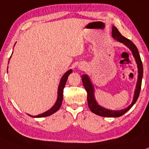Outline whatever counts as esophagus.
Segmentation results:
<instances>
[{
	"mask_svg": "<svg viewBox=\"0 0 149 149\" xmlns=\"http://www.w3.org/2000/svg\"><path fill=\"white\" fill-rule=\"evenodd\" d=\"M78 69H80V70H84V69H86V65L83 63H80L78 65Z\"/></svg>",
	"mask_w": 149,
	"mask_h": 149,
	"instance_id": "1",
	"label": "esophagus"
}]
</instances>
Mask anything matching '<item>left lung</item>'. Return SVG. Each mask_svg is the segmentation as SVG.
<instances>
[{
	"mask_svg": "<svg viewBox=\"0 0 149 149\" xmlns=\"http://www.w3.org/2000/svg\"><path fill=\"white\" fill-rule=\"evenodd\" d=\"M112 37L115 40H118V42H122V44L125 45V46H127L131 51L133 57H134L135 60V62H136V64L137 65L138 76H137V84L136 86H135L134 95H133V99L131 104L129 107H127V108L117 111L110 110V109H107L104 108V107L100 106V105L98 104L96 100H95L94 86L93 84H92V82L89 76L86 74H83L82 75L81 78H82V84H83V86H84V88H85L86 92H87L88 106L89 107L90 110L91 111V112H93V113L96 115H98L100 116L109 117V118H118V117L122 116L126 112H127L133 106V104L136 102L138 98L141 89V85H142V80L143 77V65L142 61H141L140 54H139L138 49H137L136 46L133 44L132 41L124 37L119 32V31L115 26H113L112 27Z\"/></svg>",
	"mask_w": 149,
	"mask_h": 149,
	"instance_id": "obj_1",
	"label": "left lung"
}]
</instances>
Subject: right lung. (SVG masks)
Segmentation results:
<instances>
[{
	"label": "right lung",
	"mask_w": 149,
	"mask_h": 149,
	"mask_svg": "<svg viewBox=\"0 0 149 149\" xmlns=\"http://www.w3.org/2000/svg\"><path fill=\"white\" fill-rule=\"evenodd\" d=\"M11 58V57H10ZM72 73V69H69V71H67L65 74L63 75V77H62L61 79V81H60L59 83V86H58V97H57V100H56L55 104L53 106L52 108L50 109H49L48 111H45L42 113L38 115V116H31V115L28 114L29 116L33 117V118H43V117H47L49 116H51L54 113H56L57 111H58V109H60V107H61L62 102H63V88L65 87L66 82H67V78L69 75Z\"/></svg>",
	"instance_id": "right-lung-1"
}]
</instances>
